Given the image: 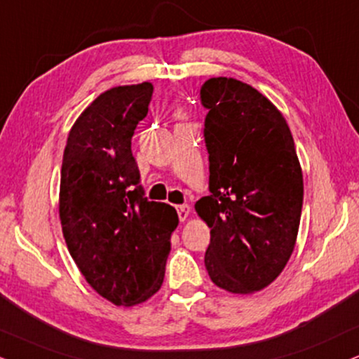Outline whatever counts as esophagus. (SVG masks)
Here are the masks:
<instances>
[{"label": "esophagus", "instance_id": "esophagus-1", "mask_svg": "<svg viewBox=\"0 0 359 359\" xmlns=\"http://www.w3.org/2000/svg\"><path fill=\"white\" fill-rule=\"evenodd\" d=\"M176 210H178V216L181 221H187L189 218V213H191V208L188 205H180L176 206Z\"/></svg>", "mask_w": 359, "mask_h": 359}]
</instances>
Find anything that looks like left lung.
Listing matches in <instances>:
<instances>
[{
    "label": "left lung",
    "mask_w": 359,
    "mask_h": 359,
    "mask_svg": "<svg viewBox=\"0 0 359 359\" xmlns=\"http://www.w3.org/2000/svg\"><path fill=\"white\" fill-rule=\"evenodd\" d=\"M208 109L210 196L196 213L211 228L205 266L229 293L263 290L294 250L303 208V172L286 119L253 86L210 78L200 91Z\"/></svg>",
    "instance_id": "left-lung-1"
}]
</instances>
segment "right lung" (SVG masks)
Instances as JSON below:
<instances>
[{"mask_svg":"<svg viewBox=\"0 0 359 359\" xmlns=\"http://www.w3.org/2000/svg\"><path fill=\"white\" fill-rule=\"evenodd\" d=\"M151 83L101 93L79 114L61 165L60 219L69 255L96 293L133 306L165 280L175 208L148 201L131 151L148 114Z\"/></svg>","mask_w":359,"mask_h":359,"instance_id":"obj_1","label":"right lung"}]
</instances>
